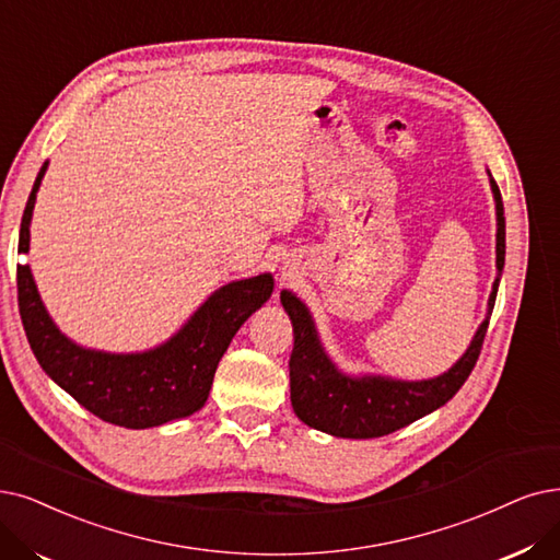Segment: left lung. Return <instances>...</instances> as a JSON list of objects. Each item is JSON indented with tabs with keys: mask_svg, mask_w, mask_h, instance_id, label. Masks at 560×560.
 <instances>
[{
	"mask_svg": "<svg viewBox=\"0 0 560 560\" xmlns=\"http://www.w3.org/2000/svg\"><path fill=\"white\" fill-rule=\"evenodd\" d=\"M487 176L497 205V280L491 284L482 324L478 326L471 345L448 372L420 378V382L382 374H347L330 361L307 305L294 292L282 289L280 301L294 326V351L289 358L292 407L307 428L340 439L386 436L436 411L464 386L480 355L505 264L503 199L489 170Z\"/></svg>",
	"mask_w": 560,
	"mask_h": 560,
	"instance_id": "1",
	"label": "left lung"
}]
</instances>
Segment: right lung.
<instances>
[{
	"instance_id": "right-lung-1",
	"label": "right lung",
	"mask_w": 560,
	"mask_h": 560,
	"mask_svg": "<svg viewBox=\"0 0 560 560\" xmlns=\"http://www.w3.org/2000/svg\"><path fill=\"white\" fill-rule=\"evenodd\" d=\"M46 170L48 161L43 163L22 213L20 255L30 253L32 213ZM271 294V273L228 282L163 345L136 353H109L66 338L40 301L30 264L18 266L20 317L43 372L86 411L128 430L159 428L202 409L222 353L243 322Z\"/></svg>"
}]
</instances>
